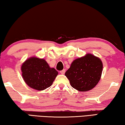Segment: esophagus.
I'll list each match as a JSON object with an SVG mask.
<instances>
[{
  "label": "esophagus",
  "instance_id": "obj_1",
  "mask_svg": "<svg viewBox=\"0 0 125 125\" xmlns=\"http://www.w3.org/2000/svg\"><path fill=\"white\" fill-rule=\"evenodd\" d=\"M60 73L62 74H65V69H63L62 70H61V71L60 72Z\"/></svg>",
  "mask_w": 125,
  "mask_h": 125
}]
</instances>
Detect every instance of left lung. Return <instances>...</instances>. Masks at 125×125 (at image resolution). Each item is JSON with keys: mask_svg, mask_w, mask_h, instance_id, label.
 I'll return each instance as SVG.
<instances>
[{"mask_svg": "<svg viewBox=\"0 0 125 125\" xmlns=\"http://www.w3.org/2000/svg\"><path fill=\"white\" fill-rule=\"evenodd\" d=\"M102 70L101 60L91 54H87L73 61L65 75L74 88L79 91H87L97 84Z\"/></svg>", "mask_w": 125, "mask_h": 125, "instance_id": "left-lung-1", "label": "left lung"}]
</instances>
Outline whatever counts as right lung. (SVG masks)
<instances>
[{
	"instance_id": "add662e5",
	"label": "right lung",
	"mask_w": 125,
	"mask_h": 125,
	"mask_svg": "<svg viewBox=\"0 0 125 125\" xmlns=\"http://www.w3.org/2000/svg\"><path fill=\"white\" fill-rule=\"evenodd\" d=\"M23 80L33 89L42 91L51 86L58 72L51 68L44 59L31 57L21 66Z\"/></svg>"
}]
</instances>
